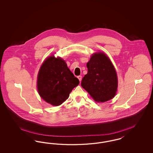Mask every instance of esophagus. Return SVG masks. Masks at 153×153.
<instances>
[{"label":"esophagus","instance_id":"1","mask_svg":"<svg viewBox=\"0 0 153 153\" xmlns=\"http://www.w3.org/2000/svg\"><path fill=\"white\" fill-rule=\"evenodd\" d=\"M77 78L79 79V81L81 82V80H82V76H77Z\"/></svg>","mask_w":153,"mask_h":153}]
</instances>
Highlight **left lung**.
I'll return each mask as SVG.
<instances>
[{
	"label": "left lung",
	"instance_id": "8db88e82",
	"mask_svg": "<svg viewBox=\"0 0 153 153\" xmlns=\"http://www.w3.org/2000/svg\"><path fill=\"white\" fill-rule=\"evenodd\" d=\"M88 73L81 81V86L95 102H103L114 97L117 89L115 69L105 54L92 55L87 64Z\"/></svg>",
	"mask_w": 153,
	"mask_h": 153
}]
</instances>
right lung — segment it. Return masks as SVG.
<instances>
[{"mask_svg": "<svg viewBox=\"0 0 153 153\" xmlns=\"http://www.w3.org/2000/svg\"><path fill=\"white\" fill-rule=\"evenodd\" d=\"M79 84V79L60 57L51 56L46 58L38 74V94L45 102L54 106L65 102L73 88Z\"/></svg>", "mask_w": 153, "mask_h": 153, "instance_id": "1", "label": "right lung"}]
</instances>
